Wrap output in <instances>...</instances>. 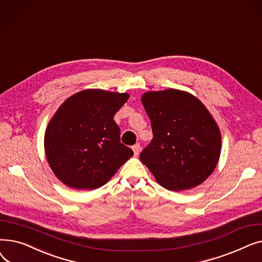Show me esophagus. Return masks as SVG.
Masks as SVG:
<instances>
[{"label":"esophagus","instance_id":"1","mask_svg":"<svg viewBox=\"0 0 262 262\" xmlns=\"http://www.w3.org/2000/svg\"><path fill=\"white\" fill-rule=\"evenodd\" d=\"M133 150H134V155L135 156H138L139 155V152H140V144L137 143L133 146Z\"/></svg>","mask_w":262,"mask_h":262}]
</instances>
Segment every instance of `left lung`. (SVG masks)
<instances>
[{"mask_svg": "<svg viewBox=\"0 0 262 262\" xmlns=\"http://www.w3.org/2000/svg\"><path fill=\"white\" fill-rule=\"evenodd\" d=\"M153 139L140 160L159 185L171 191L194 188L215 169L221 133L204 104L186 91H148L141 98Z\"/></svg>", "mask_w": 262, "mask_h": 262, "instance_id": "obj_1", "label": "left lung"}]
</instances>
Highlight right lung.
<instances>
[{
    "mask_svg": "<svg viewBox=\"0 0 262 262\" xmlns=\"http://www.w3.org/2000/svg\"><path fill=\"white\" fill-rule=\"evenodd\" d=\"M128 98L127 93L86 89L57 109L46 130L45 150L61 183L72 189L100 188L134 155L121 143L114 120Z\"/></svg>",
    "mask_w": 262,
    "mask_h": 262,
    "instance_id": "right-lung-1",
    "label": "right lung"
}]
</instances>
